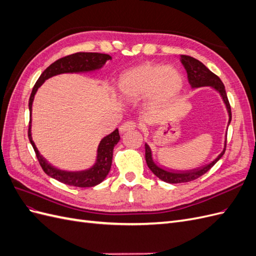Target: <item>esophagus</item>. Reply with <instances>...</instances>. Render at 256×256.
I'll return each mask as SVG.
<instances>
[{
	"instance_id": "esophagus-1",
	"label": "esophagus",
	"mask_w": 256,
	"mask_h": 256,
	"mask_svg": "<svg viewBox=\"0 0 256 256\" xmlns=\"http://www.w3.org/2000/svg\"><path fill=\"white\" fill-rule=\"evenodd\" d=\"M136 128V122H132V120H128L126 122H124L122 125L120 127V131L122 134L126 132V131H130V130H134Z\"/></svg>"
}]
</instances>
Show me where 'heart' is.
I'll return each instance as SVG.
<instances>
[{"instance_id":"b5f03b06","label":"heart","mask_w":256,"mask_h":256,"mask_svg":"<svg viewBox=\"0 0 256 256\" xmlns=\"http://www.w3.org/2000/svg\"><path fill=\"white\" fill-rule=\"evenodd\" d=\"M184 76L174 66L144 62L122 72L118 78L120 95L128 102L147 97L152 106H164L180 95Z\"/></svg>"}]
</instances>
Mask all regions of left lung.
Instances as JSON below:
<instances>
[{
  "label": "left lung",
  "mask_w": 256,
  "mask_h": 256,
  "mask_svg": "<svg viewBox=\"0 0 256 256\" xmlns=\"http://www.w3.org/2000/svg\"><path fill=\"white\" fill-rule=\"evenodd\" d=\"M180 62L184 65L186 72H187L188 81L192 88L210 86L219 92L220 96L223 99V102L226 104V110L228 113V125H230V122L232 120L230 106L228 99L226 88H224V84L222 83L219 76H216L214 72H212L203 63H200L198 60L194 58H191L188 56H180ZM226 142H224V150L212 162H210V164L203 168L190 170V171H166V170L158 166L152 160V154L150 147L146 143H145V159H146L147 166H148V168H150V171L158 178H160L161 180L168 184L188 182L196 180V178L200 177L207 171H209V170H210L216 162H218V160L223 156L224 152H226Z\"/></svg>",
  "instance_id": "8db88e82"
}]
</instances>
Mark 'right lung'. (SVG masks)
<instances>
[{
  "label": "right lung",
  "instance_id": "1",
  "mask_svg": "<svg viewBox=\"0 0 256 256\" xmlns=\"http://www.w3.org/2000/svg\"><path fill=\"white\" fill-rule=\"evenodd\" d=\"M112 58L109 54L96 53V52H78L74 54H70L65 58H62L52 63L46 70L40 74L37 82L35 83L32 94H30L28 100V109H30V124H28V140L32 144L35 150L36 157L40 161V164L44 170V172L54 178L60 182L69 186H74V187H94V186L102 182L106 175L109 174L112 158H113V150L114 146L120 141L118 129H115L112 134L106 136L102 141H100L97 150V157L95 164L92 168L84 170L79 172H68L60 170L56 166L48 164L42 154L38 152L37 147L32 138V104L37 90L40 88L42 83L48 80L51 76H54L60 74H78V72H95L102 68L106 60H111Z\"/></svg>",
  "mask_w": 256,
  "mask_h": 256
}]
</instances>
